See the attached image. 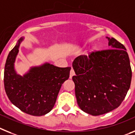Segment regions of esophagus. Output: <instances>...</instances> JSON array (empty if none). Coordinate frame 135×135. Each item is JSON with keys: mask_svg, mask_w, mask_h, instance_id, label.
<instances>
[{"mask_svg": "<svg viewBox=\"0 0 135 135\" xmlns=\"http://www.w3.org/2000/svg\"><path fill=\"white\" fill-rule=\"evenodd\" d=\"M75 71H74V70H73V69H71V72H70V78H72L73 77V76H74L75 75Z\"/></svg>", "mask_w": 135, "mask_h": 135, "instance_id": "1", "label": "esophagus"}]
</instances>
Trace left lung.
Here are the masks:
<instances>
[{"instance_id":"left-lung-1","label":"left lung","mask_w":135,"mask_h":135,"mask_svg":"<svg viewBox=\"0 0 135 135\" xmlns=\"http://www.w3.org/2000/svg\"><path fill=\"white\" fill-rule=\"evenodd\" d=\"M106 38L111 49L81 55L73 62L77 104L92 115L118 108L131 86L132 71L126 48L114 38Z\"/></svg>"}]
</instances>
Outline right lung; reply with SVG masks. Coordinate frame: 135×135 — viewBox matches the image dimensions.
<instances>
[{"instance_id": "add662e5", "label": "right lung", "mask_w": 135, "mask_h": 135, "mask_svg": "<svg viewBox=\"0 0 135 135\" xmlns=\"http://www.w3.org/2000/svg\"><path fill=\"white\" fill-rule=\"evenodd\" d=\"M24 37L9 52L4 72L5 92L10 101L22 111L41 116L53 109L62 84L67 80L71 67L60 68L45 62L32 66L23 76L15 70V62Z\"/></svg>"}]
</instances>
